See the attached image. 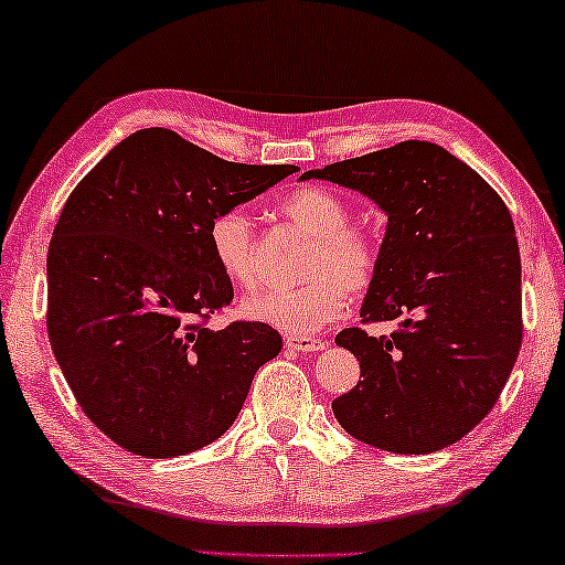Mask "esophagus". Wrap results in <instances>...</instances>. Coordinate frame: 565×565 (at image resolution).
Here are the masks:
<instances>
[{"mask_svg":"<svg viewBox=\"0 0 565 565\" xmlns=\"http://www.w3.org/2000/svg\"><path fill=\"white\" fill-rule=\"evenodd\" d=\"M285 348L295 350V353H320V350H326V340L305 338V335H288L285 338Z\"/></svg>","mask_w":565,"mask_h":565,"instance_id":"obj_1","label":"esophagus"}]
</instances>
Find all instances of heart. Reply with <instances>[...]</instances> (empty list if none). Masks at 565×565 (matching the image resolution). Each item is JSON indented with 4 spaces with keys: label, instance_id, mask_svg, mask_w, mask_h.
<instances>
[{
    "label": "heart",
    "instance_id": "b5f03b06",
    "mask_svg": "<svg viewBox=\"0 0 565 565\" xmlns=\"http://www.w3.org/2000/svg\"><path fill=\"white\" fill-rule=\"evenodd\" d=\"M280 212L312 237L300 288L249 295L243 316L288 335H312L343 316L350 292L365 290L375 277L377 239L348 225L350 210L335 192L300 188L280 202ZM217 267L237 288L257 282L253 222L243 210H225L212 217L207 230Z\"/></svg>",
    "mask_w": 565,
    "mask_h": 565
}]
</instances>
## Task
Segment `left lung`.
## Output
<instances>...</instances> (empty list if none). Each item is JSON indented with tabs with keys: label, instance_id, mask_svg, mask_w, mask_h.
<instances>
[{
	"label": "left lung",
	"instance_id": "obj_1",
	"mask_svg": "<svg viewBox=\"0 0 565 565\" xmlns=\"http://www.w3.org/2000/svg\"><path fill=\"white\" fill-rule=\"evenodd\" d=\"M385 212V237L363 322H397L373 338H335L360 363L332 413L355 440L423 456L486 418L521 348V253L505 202L440 145L408 140L322 170Z\"/></svg>",
	"mask_w": 565,
	"mask_h": 565
}]
</instances>
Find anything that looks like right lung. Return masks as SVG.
Wrapping results in <instances>:
<instances>
[{"instance_id":"obj_1","label":"right lung","mask_w":565,"mask_h":565,"mask_svg":"<svg viewBox=\"0 0 565 565\" xmlns=\"http://www.w3.org/2000/svg\"><path fill=\"white\" fill-rule=\"evenodd\" d=\"M295 170L147 127L72 190L47 253V332L79 408L117 446L145 458L210 446L280 353L263 322L202 326L233 300L207 230Z\"/></svg>"}]
</instances>
